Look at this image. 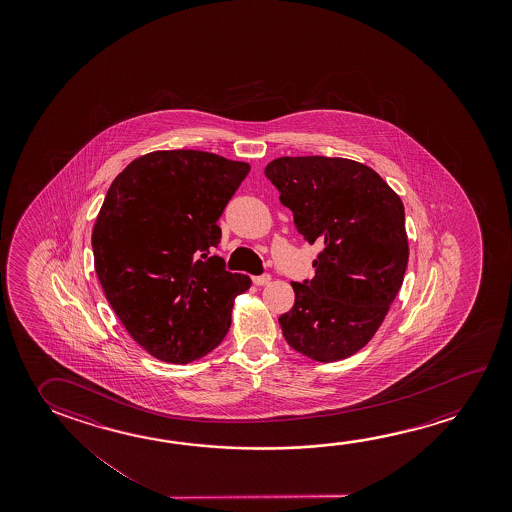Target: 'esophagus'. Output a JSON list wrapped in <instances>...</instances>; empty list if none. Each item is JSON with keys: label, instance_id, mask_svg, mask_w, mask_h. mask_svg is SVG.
<instances>
[{"label": "esophagus", "instance_id": "34e87169", "mask_svg": "<svg viewBox=\"0 0 512 512\" xmlns=\"http://www.w3.org/2000/svg\"><path fill=\"white\" fill-rule=\"evenodd\" d=\"M271 282V275L268 273H264V275H259V277H253V284L255 285H266Z\"/></svg>", "mask_w": 512, "mask_h": 512}]
</instances>
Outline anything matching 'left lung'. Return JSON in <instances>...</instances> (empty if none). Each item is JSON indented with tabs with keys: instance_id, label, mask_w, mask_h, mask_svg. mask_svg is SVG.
Masks as SVG:
<instances>
[{
	"instance_id": "8db88e82",
	"label": "left lung",
	"mask_w": 512,
	"mask_h": 512,
	"mask_svg": "<svg viewBox=\"0 0 512 512\" xmlns=\"http://www.w3.org/2000/svg\"><path fill=\"white\" fill-rule=\"evenodd\" d=\"M264 175L303 239L323 246L314 278L291 282L293 309L278 318L285 341L314 361L346 359L375 336L402 287V200L373 169L339 157H280Z\"/></svg>"
}]
</instances>
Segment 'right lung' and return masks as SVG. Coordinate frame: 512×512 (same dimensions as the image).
<instances>
[{"mask_svg":"<svg viewBox=\"0 0 512 512\" xmlns=\"http://www.w3.org/2000/svg\"><path fill=\"white\" fill-rule=\"evenodd\" d=\"M250 164L196 150L153 151L112 182L93 230L94 269L126 332L160 361L185 364L227 336L252 280L230 273L218 219Z\"/></svg>","mask_w":512,"mask_h":512,"instance_id":"1","label":"right lung"}]
</instances>
